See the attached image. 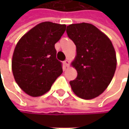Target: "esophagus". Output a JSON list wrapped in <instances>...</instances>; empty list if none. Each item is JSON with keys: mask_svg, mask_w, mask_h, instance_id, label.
<instances>
[{"mask_svg": "<svg viewBox=\"0 0 129 129\" xmlns=\"http://www.w3.org/2000/svg\"><path fill=\"white\" fill-rule=\"evenodd\" d=\"M63 64H64L65 66H66V67H68L69 66V60H66L63 61Z\"/></svg>", "mask_w": 129, "mask_h": 129, "instance_id": "esophagus-1", "label": "esophagus"}]
</instances>
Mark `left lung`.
Wrapping results in <instances>:
<instances>
[{
	"mask_svg": "<svg viewBox=\"0 0 129 129\" xmlns=\"http://www.w3.org/2000/svg\"><path fill=\"white\" fill-rule=\"evenodd\" d=\"M66 33L76 45L77 51L72 65L78 75L69 82L71 87L81 99L95 98L108 87L115 73L116 57L112 42L88 23L70 24Z\"/></svg>",
	"mask_w": 129,
	"mask_h": 129,
	"instance_id": "8db88e82",
	"label": "left lung"
}]
</instances>
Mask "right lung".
I'll return each instance as SVG.
<instances>
[{
	"label": "right lung",
	"instance_id": "right-lung-1",
	"mask_svg": "<svg viewBox=\"0 0 129 129\" xmlns=\"http://www.w3.org/2000/svg\"><path fill=\"white\" fill-rule=\"evenodd\" d=\"M66 27L65 24L42 22L17 43L12 70L16 83L27 94L34 97L45 94L62 74V63L56 57L54 45L64 34Z\"/></svg>",
	"mask_w": 129,
	"mask_h": 129
}]
</instances>
